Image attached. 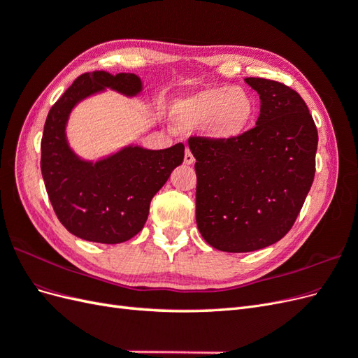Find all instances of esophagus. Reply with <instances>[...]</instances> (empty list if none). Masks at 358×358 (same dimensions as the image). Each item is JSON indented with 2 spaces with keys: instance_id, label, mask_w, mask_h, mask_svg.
Segmentation results:
<instances>
[{
  "instance_id": "obj_1",
  "label": "esophagus",
  "mask_w": 358,
  "mask_h": 358,
  "mask_svg": "<svg viewBox=\"0 0 358 358\" xmlns=\"http://www.w3.org/2000/svg\"><path fill=\"white\" fill-rule=\"evenodd\" d=\"M194 161H196V159H194V155L191 154V150L187 149L185 150V157H183V162H185L187 166H191V164H194Z\"/></svg>"
}]
</instances>
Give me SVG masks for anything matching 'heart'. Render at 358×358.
<instances>
[{"mask_svg":"<svg viewBox=\"0 0 358 358\" xmlns=\"http://www.w3.org/2000/svg\"><path fill=\"white\" fill-rule=\"evenodd\" d=\"M257 110L254 95L245 88L206 86L179 96L171 107V121L179 129L201 128L212 142L229 143L252 128Z\"/></svg>","mask_w":358,"mask_h":358,"instance_id":"heart-1","label":"heart"}]
</instances>
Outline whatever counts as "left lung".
I'll return each mask as SVG.
<instances>
[{
	"label": "left lung",
	"mask_w": 358,
	"mask_h": 358,
	"mask_svg": "<svg viewBox=\"0 0 358 358\" xmlns=\"http://www.w3.org/2000/svg\"><path fill=\"white\" fill-rule=\"evenodd\" d=\"M259 95L252 129L229 143L191 137L196 220L224 252H251L289 231L315 176L318 131L301 96L284 83L246 78Z\"/></svg>",
	"instance_id": "obj_1"
}]
</instances>
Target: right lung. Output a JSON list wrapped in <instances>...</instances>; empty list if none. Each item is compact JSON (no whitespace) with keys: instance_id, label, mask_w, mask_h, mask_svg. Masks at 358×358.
Here are the masks:
<instances>
[{"instance_id":"add662e5","label":"right lung","mask_w":358,"mask_h":358,"mask_svg":"<svg viewBox=\"0 0 358 358\" xmlns=\"http://www.w3.org/2000/svg\"><path fill=\"white\" fill-rule=\"evenodd\" d=\"M112 90L125 96L143 91L134 73L91 71L79 76L52 106L41 138V175L58 220L83 241L115 245L134 237L148 220L149 204L183 161L178 143L152 150L128 145L96 161L79 157L67 138L73 109L88 96Z\"/></svg>"}]
</instances>
